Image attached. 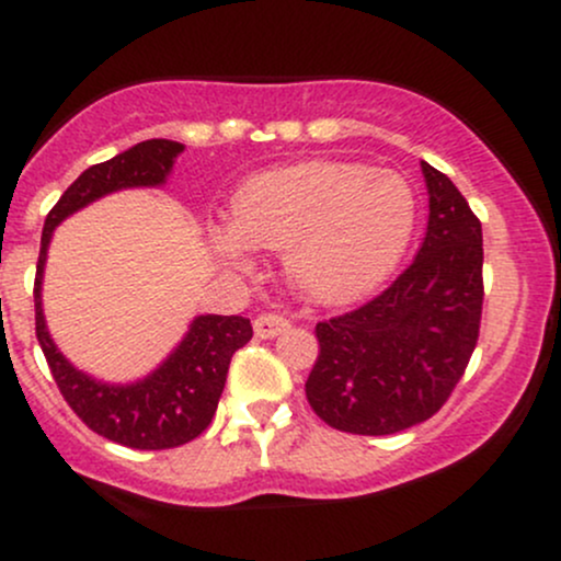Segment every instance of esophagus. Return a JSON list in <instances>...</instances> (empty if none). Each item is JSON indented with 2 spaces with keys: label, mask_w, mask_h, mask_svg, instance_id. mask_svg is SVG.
I'll list each match as a JSON object with an SVG mask.
<instances>
[{
  "label": "esophagus",
  "mask_w": 561,
  "mask_h": 561,
  "mask_svg": "<svg viewBox=\"0 0 561 561\" xmlns=\"http://www.w3.org/2000/svg\"><path fill=\"white\" fill-rule=\"evenodd\" d=\"M287 327H289V321L282 317V313H274V311H263L253 321V330L261 340H272V337H276V334L285 332Z\"/></svg>",
  "instance_id": "34e87169"
}]
</instances>
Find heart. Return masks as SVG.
<instances>
[{"instance_id":"heart-1","label":"heart","mask_w":561,"mask_h":561,"mask_svg":"<svg viewBox=\"0 0 561 561\" xmlns=\"http://www.w3.org/2000/svg\"><path fill=\"white\" fill-rule=\"evenodd\" d=\"M414 221V190L401 173L308 160L248 179L231 199V224L214 229V244L234 266H248L250 244L287 250L300 293L347 302L396 268Z\"/></svg>"}]
</instances>
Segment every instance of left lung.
Here are the masks:
<instances>
[{"label":"left lung","mask_w":561,"mask_h":561,"mask_svg":"<svg viewBox=\"0 0 561 561\" xmlns=\"http://www.w3.org/2000/svg\"><path fill=\"white\" fill-rule=\"evenodd\" d=\"M427 234L416 259L364 306L317 324L306 379L313 414L351 435H392L443 409L482 319V227L446 173L422 163Z\"/></svg>","instance_id":"left-lung-1"}]
</instances>
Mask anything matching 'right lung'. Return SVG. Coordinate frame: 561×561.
<instances>
[{
  "label": "right lung",
  "instance_id": "obj_1",
  "mask_svg": "<svg viewBox=\"0 0 561 561\" xmlns=\"http://www.w3.org/2000/svg\"><path fill=\"white\" fill-rule=\"evenodd\" d=\"M184 147L171 139H147L105 163H96L62 192L47 214L38 250L34 279L36 340L47 358L49 371L73 414L107 440L137 450H165L184 446L208 427L216 414L218 398L227 382L234 351L253 337L250 319L199 317L171 353V358L150 377L126 388H113L81 375L60 356L42 313V272L53 229L62 218L83 208L92 199L124 186H156L169 176L173 158Z\"/></svg>",
  "mask_w": 561,
  "mask_h": 561
}]
</instances>
